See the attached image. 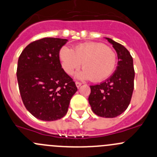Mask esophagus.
<instances>
[{
  "label": "esophagus",
  "instance_id": "obj_1",
  "mask_svg": "<svg viewBox=\"0 0 157 157\" xmlns=\"http://www.w3.org/2000/svg\"><path fill=\"white\" fill-rule=\"evenodd\" d=\"M75 84H76V86H77V88H79V87H80V86H81L82 83H80V82H76Z\"/></svg>",
  "mask_w": 157,
  "mask_h": 157
}]
</instances>
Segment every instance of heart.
<instances>
[{
    "label": "heart",
    "instance_id": "heart-1",
    "mask_svg": "<svg viewBox=\"0 0 157 157\" xmlns=\"http://www.w3.org/2000/svg\"><path fill=\"white\" fill-rule=\"evenodd\" d=\"M59 58L64 71L72 75L80 65L83 70L77 74L80 80L99 82L109 77L116 64V55L112 49L99 42H86L74 47V50L63 46Z\"/></svg>",
    "mask_w": 157,
    "mask_h": 157
}]
</instances>
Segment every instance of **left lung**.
<instances>
[{"mask_svg": "<svg viewBox=\"0 0 157 157\" xmlns=\"http://www.w3.org/2000/svg\"><path fill=\"white\" fill-rule=\"evenodd\" d=\"M112 45L118 56L115 72L105 81L90 86L89 103L96 115L115 118L127 109L134 90L133 58L128 49L112 39L105 38Z\"/></svg>", "mask_w": 157, "mask_h": 157, "instance_id": "obj_1", "label": "left lung"}]
</instances>
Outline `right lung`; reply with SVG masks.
I'll return each instance as SVG.
<instances>
[{"label": "right lung", "instance_id": "right-lung-1", "mask_svg": "<svg viewBox=\"0 0 157 157\" xmlns=\"http://www.w3.org/2000/svg\"><path fill=\"white\" fill-rule=\"evenodd\" d=\"M67 42L44 38L28 45L19 58L17 77L20 96L26 109L39 120L63 118L77 90L60 63L59 51Z\"/></svg>", "mask_w": 157, "mask_h": 157}]
</instances>
